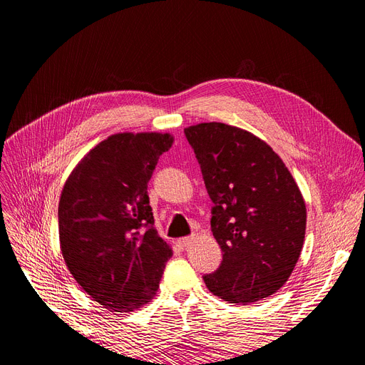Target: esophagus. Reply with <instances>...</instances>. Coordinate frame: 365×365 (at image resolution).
Returning <instances> with one entry per match:
<instances>
[{
  "label": "esophagus",
  "mask_w": 365,
  "mask_h": 365,
  "mask_svg": "<svg viewBox=\"0 0 365 365\" xmlns=\"http://www.w3.org/2000/svg\"><path fill=\"white\" fill-rule=\"evenodd\" d=\"M192 240H193V237L187 236V237H181V239L176 240V244H178V247H181V248H185V247H189L192 244Z\"/></svg>",
  "instance_id": "1"
}]
</instances>
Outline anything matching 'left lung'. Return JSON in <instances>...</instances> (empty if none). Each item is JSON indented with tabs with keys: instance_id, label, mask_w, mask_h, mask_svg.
<instances>
[{
	"instance_id": "8db88e82",
	"label": "left lung",
	"mask_w": 365,
	"mask_h": 365,
	"mask_svg": "<svg viewBox=\"0 0 365 365\" xmlns=\"http://www.w3.org/2000/svg\"><path fill=\"white\" fill-rule=\"evenodd\" d=\"M213 202L212 231L222 250L204 275L208 291L250 304L277 292L300 257L306 205L292 175L267 143L225 123L184 129Z\"/></svg>"
}]
</instances>
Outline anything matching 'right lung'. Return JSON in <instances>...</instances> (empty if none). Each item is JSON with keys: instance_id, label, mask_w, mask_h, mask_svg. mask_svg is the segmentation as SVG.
<instances>
[{"instance_id": "obj_1", "label": "right lung", "mask_w": 365, "mask_h": 365, "mask_svg": "<svg viewBox=\"0 0 365 365\" xmlns=\"http://www.w3.org/2000/svg\"><path fill=\"white\" fill-rule=\"evenodd\" d=\"M173 143L169 134H115L76 165L59 201L65 263L82 289L111 312L155 295L172 248L153 227L148 184Z\"/></svg>"}]
</instances>
